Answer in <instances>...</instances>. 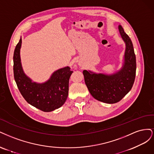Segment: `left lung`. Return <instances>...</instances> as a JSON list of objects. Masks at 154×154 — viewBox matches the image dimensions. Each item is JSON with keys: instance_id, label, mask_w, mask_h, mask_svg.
<instances>
[{"instance_id": "left-lung-1", "label": "left lung", "mask_w": 154, "mask_h": 154, "mask_svg": "<svg viewBox=\"0 0 154 154\" xmlns=\"http://www.w3.org/2000/svg\"><path fill=\"white\" fill-rule=\"evenodd\" d=\"M118 29L125 43L123 63L120 70L112 74L83 71L84 81L91 95L96 100L107 103L120 101L131 91L136 77V56L132 41L120 25Z\"/></svg>"}]
</instances>
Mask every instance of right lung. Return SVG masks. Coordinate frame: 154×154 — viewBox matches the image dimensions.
Listing matches in <instances>:
<instances>
[{"mask_svg":"<svg viewBox=\"0 0 154 154\" xmlns=\"http://www.w3.org/2000/svg\"><path fill=\"white\" fill-rule=\"evenodd\" d=\"M21 46L22 38L14 51L13 72L22 95L29 104L44 112H51L61 107L68 97L69 79L73 72L70 67L66 66L54 72L46 82H33L22 68Z\"/></svg>","mask_w":154,"mask_h":154,"instance_id":"add662e5","label":"right lung"}]
</instances>
